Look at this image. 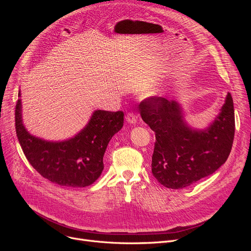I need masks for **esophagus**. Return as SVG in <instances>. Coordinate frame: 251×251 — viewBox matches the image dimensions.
Returning <instances> with one entry per match:
<instances>
[{
  "label": "esophagus",
  "instance_id": "esophagus-1",
  "mask_svg": "<svg viewBox=\"0 0 251 251\" xmlns=\"http://www.w3.org/2000/svg\"><path fill=\"white\" fill-rule=\"evenodd\" d=\"M126 121L129 124H135L137 122V117L133 113H128L126 116Z\"/></svg>",
  "mask_w": 251,
  "mask_h": 251
}]
</instances>
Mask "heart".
Here are the masks:
<instances>
[{"mask_svg": "<svg viewBox=\"0 0 251 251\" xmlns=\"http://www.w3.org/2000/svg\"><path fill=\"white\" fill-rule=\"evenodd\" d=\"M167 94V88L165 86H159L154 88L151 92V97H164Z\"/></svg>", "mask_w": 251, "mask_h": 251, "instance_id": "obj_1", "label": "heart"}]
</instances>
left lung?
<instances>
[{
	"instance_id": "left-lung-1",
	"label": "left lung",
	"mask_w": 251,
	"mask_h": 251,
	"mask_svg": "<svg viewBox=\"0 0 251 251\" xmlns=\"http://www.w3.org/2000/svg\"><path fill=\"white\" fill-rule=\"evenodd\" d=\"M142 120L155 132L151 172L172 189L190 186L212 175L227 161L235 132L234 104L228 92L214 121L204 129L192 128L174 100L150 98L139 104Z\"/></svg>"
}]
</instances>
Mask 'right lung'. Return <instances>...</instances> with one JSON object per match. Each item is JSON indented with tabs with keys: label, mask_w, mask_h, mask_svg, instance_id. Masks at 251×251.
<instances>
[{
	"label": "right lung",
	"mask_w": 251,
	"mask_h": 251,
	"mask_svg": "<svg viewBox=\"0 0 251 251\" xmlns=\"http://www.w3.org/2000/svg\"><path fill=\"white\" fill-rule=\"evenodd\" d=\"M123 123V112L97 110L76 135L50 141L30 134L25 128L21 99L15 110L16 134L26 159L44 178L67 187H86L100 176L105 150Z\"/></svg>",
	"instance_id": "obj_1"
}]
</instances>
